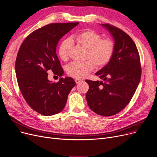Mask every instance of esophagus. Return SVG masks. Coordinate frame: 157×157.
<instances>
[{
    "mask_svg": "<svg viewBox=\"0 0 157 157\" xmlns=\"http://www.w3.org/2000/svg\"><path fill=\"white\" fill-rule=\"evenodd\" d=\"M75 82H76V84H79L80 82H81L82 80H81V79H80V78H76L75 80Z\"/></svg>",
    "mask_w": 157,
    "mask_h": 157,
    "instance_id": "esophagus-1",
    "label": "esophagus"
}]
</instances>
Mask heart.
<instances>
[{"instance_id": "1", "label": "heart", "mask_w": 157, "mask_h": 157, "mask_svg": "<svg viewBox=\"0 0 157 157\" xmlns=\"http://www.w3.org/2000/svg\"><path fill=\"white\" fill-rule=\"evenodd\" d=\"M72 43L86 48L85 59H88L83 62H72L67 66L68 74L77 78L86 77L94 70L95 64L98 67L106 65L111 59L114 51L112 40L108 39H101V35L97 32L86 30L72 35L70 39L64 40L60 44L58 53L62 61H68Z\"/></svg>"}]
</instances>
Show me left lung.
<instances>
[{
	"instance_id": "1",
	"label": "left lung",
	"mask_w": 157,
	"mask_h": 157,
	"mask_svg": "<svg viewBox=\"0 0 157 157\" xmlns=\"http://www.w3.org/2000/svg\"><path fill=\"white\" fill-rule=\"evenodd\" d=\"M115 40L113 56L102 69L96 73L101 81L86 80L89 88L86 99L96 113L109 117L120 112L128 104L141 77L140 58L131 36L109 24H101Z\"/></svg>"
}]
</instances>
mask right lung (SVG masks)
I'll return each instance as SVG.
<instances>
[{
	"label": "right lung",
	"mask_w": 157,
	"mask_h": 157,
	"mask_svg": "<svg viewBox=\"0 0 157 157\" xmlns=\"http://www.w3.org/2000/svg\"><path fill=\"white\" fill-rule=\"evenodd\" d=\"M78 23H51L31 33L18 51L15 71L18 86L29 105L45 116L61 112L68 95L75 86L71 77H61L56 83L47 78L51 69L60 77L64 71L56 54L61 37Z\"/></svg>",
	"instance_id": "1"
}]
</instances>
